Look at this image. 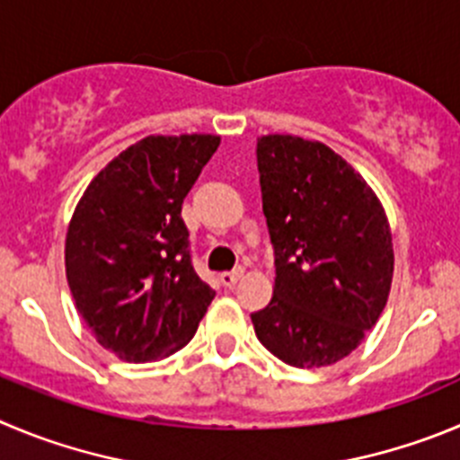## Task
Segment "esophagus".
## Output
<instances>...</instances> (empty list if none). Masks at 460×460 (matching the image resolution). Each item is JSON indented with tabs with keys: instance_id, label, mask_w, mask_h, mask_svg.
Wrapping results in <instances>:
<instances>
[{
	"instance_id": "34e87169",
	"label": "esophagus",
	"mask_w": 460,
	"mask_h": 460,
	"mask_svg": "<svg viewBox=\"0 0 460 460\" xmlns=\"http://www.w3.org/2000/svg\"><path fill=\"white\" fill-rule=\"evenodd\" d=\"M240 277H243V268H235V270H231V272H222L220 281L225 288H234L235 283L240 281Z\"/></svg>"
}]
</instances>
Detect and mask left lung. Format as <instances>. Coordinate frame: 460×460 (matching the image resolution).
<instances>
[{"label":"left lung","mask_w":460,"mask_h":460,"mask_svg":"<svg viewBox=\"0 0 460 460\" xmlns=\"http://www.w3.org/2000/svg\"><path fill=\"white\" fill-rule=\"evenodd\" d=\"M256 161L277 277L272 302L252 313L254 332L288 366H333L388 302V217L358 172L317 140L263 136Z\"/></svg>","instance_id":"obj_1"}]
</instances>
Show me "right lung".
Instances as JSON below:
<instances>
[{"label":"right lung","instance_id":"add662e5","mask_svg":"<svg viewBox=\"0 0 460 460\" xmlns=\"http://www.w3.org/2000/svg\"><path fill=\"white\" fill-rule=\"evenodd\" d=\"M220 136H147L85 188L67 226L66 274L76 311L128 363L190 342L216 290L197 277L181 204Z\"/></svg>","mask_w":460,"mask_h":460}]
</instances>
